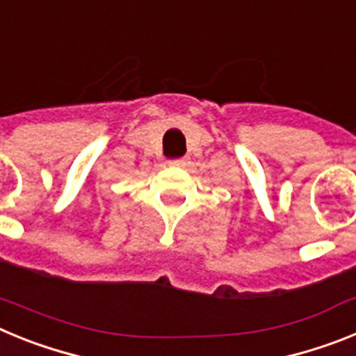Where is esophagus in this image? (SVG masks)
<instances>
[{
  "label": "esophagus",
  "mask_w": 356,
  "mask_h": 356,
  "mask_svg": "<svg viewBox=\"0 0 356 356\" xmlns=\"http://www.w3.org/2000/svg\"><path fill=\"white\" fill-rule=\"evenodd\" d=\"M169 165H172V168H184V165H187V160L185 159L171 160V162H169Z\"/></svg>",
  "instance_id": "34e87169"
}]
</instances>
